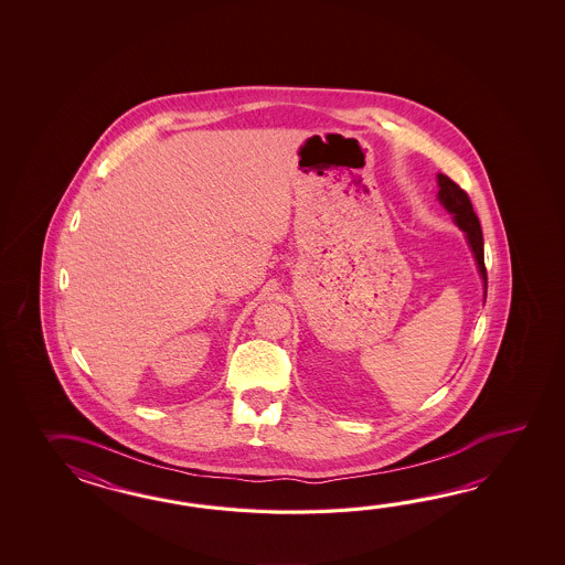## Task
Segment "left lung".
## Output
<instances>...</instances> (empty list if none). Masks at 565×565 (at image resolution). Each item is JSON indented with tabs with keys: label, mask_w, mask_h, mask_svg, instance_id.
Here are the masks:
<instances>
[{
	"label": "left lung",
	"mask_w": 565,
	"mask_h": 565,
	"mask_svg": "<svg viewBox=\"0 0 565 565\" xmlns=\"http://www.w3.org/2000/svg\"><path fill=\"white\" fill-rule=\"evenodd\" d=\"M438 188H440L438 190L440 204L445 205L446 210L455 216L458 228L467 234L470 250L475 254L480 277L484 282V299H487V268H484V250H482V230H480L479 217L470 204L469 193L465 192L445 173H438Z\"/></svg>",
	"instance_id": "obj_1"
}]
</instances>
